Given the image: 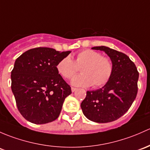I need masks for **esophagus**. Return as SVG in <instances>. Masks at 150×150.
Segmentation results:
<instances>
[{
  "instance_id": "esophagus-1",
  "label": "esophagus",
  "mask_w": 150,
  "mask_h": 150,
  "mask_svg": "<svg viewBox=\"0 0 150 150\" xmlns=\"http://www.w3.org/2000/svg\"><path fill=\"white\" fill-rule=\"evenodd\" d=\"M71 90H72V92H75V91L77 90V88H74V87H72V88H71Z\"/></svg>"
}]
</instances>
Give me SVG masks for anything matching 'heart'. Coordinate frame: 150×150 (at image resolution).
<instances>
[{"label": "heart", "instance_id": "obj_1", "mask_svg": "<svg viewBox=\"0 0 150 150\" xmlns=\"http://www.w3.org/2000/svg\"><path fill=\"white\" fill-rule=\"evenodd\" d=\"M80 67L82 74L72 79V84L83 87L91 86L93 88L106 84L113 70V62L109 57L92 50L80 52L75 62L70 57H65L57 64L58 72L67 79L73 78Z\"/></svg>", "mask_w": 150, "mask_h": 150}]
</instances>
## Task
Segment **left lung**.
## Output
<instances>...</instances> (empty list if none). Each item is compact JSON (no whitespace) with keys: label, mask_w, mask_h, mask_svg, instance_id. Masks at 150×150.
<instances>
[{"label":"left lung","mask_w":150,"mask_h":150,"mask_svg":"<svg viewBox=\"0 0 150 150\" xmlns=\"http://www.w3.org/2000/svg\"><path fill=\"white\" fill-rule=\"evenodd\" d=\"M92 49L101 50L108 55L113 62V73L103 88L87 91L80 106L89 120L111 122L127 112L136 98L139 72L134 63L121 52L105 46Z\"/></svg>","instance_id":"left-lung-1"}]
</instances>
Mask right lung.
I'll use <instances>...</instances> for the list:
<instances>
[{
    "label": "right lung",
    "mask_w": 150,
    "mask_h": 150,
    "mask_svg": "<svg viewBox=\"0 0 150 150\" xmlns=\"http://www.w3.org/2000/svg\"><path fill=\"white\" fill-rule=\"evenodd\" d=\"M70 51L37 47L18 57L11 71V90L17 108L25 119L43 124L56 120L70 86L57 70Z\"/></svg>",
    "instance_id": "add662e5"
}]
</instances>
